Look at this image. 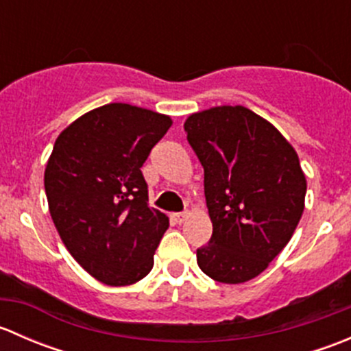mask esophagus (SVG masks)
I'll return each instance as SVG.
<instances>
[{"label":"esophagus","mask_w":351,"mask_h":351,"mask_svg":"<svg viewBox=\"0 0 351 351\" xmlns=\"http://www.w3.org/2000/svg\"><path fill=\"white\" fill-rule=\"evenodd\" d=\"M186 217H189V214H186V212H176V214L171 215V219L176 222V224H182V222H185Z\"/></svg>","instance_id":"esophagus-1"}]
</instances>
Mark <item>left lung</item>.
Here are the masks:
<instances>
[{
  "label": "left lung",
  "mask_w": 351,
  "mask_h": 351,
  "mask_svg": "<svg viewBox=\"0 0 351 351\" xmlns=\"http://www.w3.org/2000/svg\"><path fill=\"white\" fill-rule=\"evenodd\" d=\"M204 166L212 238L197 250L205 275L243 284L260 275L292 238L306 198V176L285 137L251 110L215 107L185 122Z\"/></svg>",
  "instance_id": "obj_1"
}]
</instances>
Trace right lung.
<instances>
[{"instance_id": "1", "label": "right lung", "mask_w": 351, "mask_h": 351, "mask_svg": "<svg viewBox=\"0 0 351 351\" xmlns=\"http://www.w3.org/2000/svg\"><path fill=\"white\" fill-rule=\"evenodd\" d=\"M169 127L161 113L110 104L56 141L44 176L52 221L74 260L104 284H136L153 268L169 221L147 204L141 168Z\"/></svg>"}]
</instances>
